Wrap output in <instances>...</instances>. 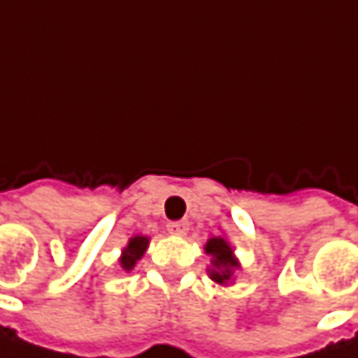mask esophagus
I'll return each mask as SVG.
<instances>
[{
    "mask_svg": "<svg viewBox=\"0 0 358 358\" xmlns=\"http://www.w3.org/2000/svg\"><path fill=\"white\" fill-rule=\"evenodd\" d=\"M168 231L172 236H186L188 234V221H170Z\"/></svg>",
    "mask_w": 358,
    "mask_h": 358,
    "instance_id": "34e87169",
    "label": "esophagus"
}]
</instances>
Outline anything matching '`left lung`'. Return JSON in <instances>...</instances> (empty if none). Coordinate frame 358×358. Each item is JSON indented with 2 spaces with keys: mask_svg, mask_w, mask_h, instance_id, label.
I'll return each instance as SVG.
<instances>
[{
  "mask_svg": "<svg viewBox=\"0 0 358 358\" xmlns=\"http://www.w3.org/2000/svg\"><path fill=\"white\" fill-rule=\"evenodd\" d=\"M205 252L211 256L209 276H211L213 280L219 282V285L231 282L236 268L240 266L238 258L234 256L231 245L227 244L223 238H211V240L207 242V245H205Z\"/></svg>",
  "mask_w": 358,
  "mask_h": 358,
  "instance_id": "obj_1",
  "label": "left lung"
}]
</instances>
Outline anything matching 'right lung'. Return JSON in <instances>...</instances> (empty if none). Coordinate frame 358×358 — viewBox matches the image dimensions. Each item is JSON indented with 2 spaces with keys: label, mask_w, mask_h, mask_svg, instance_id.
<instances>
[{
  "label": "right lung",
  "mask_w": 358,
  "mask_h": 358,
  "mask_svg": "<svg viewBox=\"0 0 358 358\" xmlns=\"http://www.w3.org/2000/svg\"><path fill=\"white\" fill-rule=\"evenodd\" d=\"M147 245H149V238L147 236H135V238H131L129 240V244L127 248L122 250V256H120V266H122V271H133L135 268V264L141 260V256L145 254Z\"/></svg>",
  "instance_id": "obj_1"
}]
</instances>
